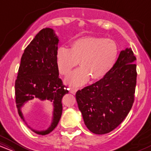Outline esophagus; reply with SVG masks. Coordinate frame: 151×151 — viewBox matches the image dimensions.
Instances as JSON below:
<instances>
[{"mask_svg": "<svg viewBox=\"0 0 151 151\" xmlns=\"http://www.w3.org/2000/svg\"><path fill=\"white\" fill-rule=\"evenodd\" d=\"M78 89H77V88H74V87H71L70 89V93H73V94H75L76 92L78 91Z\"/></svg>", "mask_w": 151, "mask_h": 151, "instance_id": "34e87169", "label": "esophagus"}]
</instances>
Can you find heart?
<instances>
[{
	"label": "heart",
	"mask_w": 151,
	"mask_h": 151,
	"mask_svg": "<svg viewBox=\"0 0 151 151\" xmlns=\"http://www.w3.org/2000/svg\"><path fill=\"white\" fill-rule=\"evenodd\" d=\"M116 43L111 39L96 37H83L73 41L71 48L60 47L56 54L57 66L60 73L67 76L72 69L78 68L66 79L72 86H81L91 77L99 79L109 73L118 57Z\"/></svg>",
	"instance_id": "1"
}]
</instances>
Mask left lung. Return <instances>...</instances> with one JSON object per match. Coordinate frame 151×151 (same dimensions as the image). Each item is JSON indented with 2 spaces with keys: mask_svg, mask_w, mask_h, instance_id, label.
I'll return each mask as SVG.
<instances>
[{
  "mask_svg": "<svg viewBox=\"0 0 151 151\" xmlns=\"http://www.w3.org/2000/svg\"><path fill=\"white\" fill-rule=\"evenodd\" d=\"M136 60L132 50L126 48L106 75L76 93L84 124L92 133L111 132L131 111L136 85Z\"/></svg>",
  "mask_w": 151,
  "mask_h": 151,
  "instance_id": "8db88e82",
  "label": "left lung"
}]
</instances>
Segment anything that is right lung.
<instances>
[{"label":"right lung","mask_w":151,"mask_h":151,"mask_svg":"<svg viewBox=\"0 0 151 151\" xmlns=\"http://www.w3.org/2000/svg\"><path fill=\"white\" fill-rule=\"evenodd\" d=\"M58 37L52 29L43 28L25 49L15 83V102L19 116L24 121L21 107L30 100L45 101L52 104L53 119L45 131L40 135L50 133L58 126L62 116V99L69 92L59 77L56 62Z\"/></svg>","instance_id":"1"}]
</instances>
